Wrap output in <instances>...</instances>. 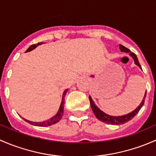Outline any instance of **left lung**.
Segmentation results:
<instances>
[{
  "label": "left lung",
  "mask_w": 156,
  "mask_h": 156,
  "mask_svg": "<svg viewBox=\"0 0 156 156\" xmlns=\"http://www.w3.org/2000/svg\"><path fill=\"white\" fill-rule=\"evenodd\" d=\"M119 48H120V50H121L122 52H130L129 55L133 58H134V62H135L136 65L141 68L139 62H138L137 57L136 56V55L134 54V52H131V51H130L128 48L125 47V46H122V45H119ZM146 94H147V91L145 92V95H144V100L142 101V102H141V104H140L139 107H138L137 108H136L135 110H134V111L131 112V113L126 114V115H121V116H112V115H107V114H106L105 113H104V112L101 111V110L100 109H99L98 107L94 104V103L93 102L92 99H91V98L90 97V96H89V101H90V104H91V109H92L93 113H94V115H95V116L97 117L98 119H99L100 121L103 122L107 123V124L122 125L124 124V123L128 122L130 121L131 119L134 118V115H135L136 114L140 111V110L141 107H143V105H144V99H145L146 98Z\"/></svg>",
  "instance_id": "left-lung-1"
}]
</instances>
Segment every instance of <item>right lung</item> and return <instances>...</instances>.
<instances>
[{
    "label": "right lung",
    "instance_id": "obj_1",
    "mask_svg": "<svg viewBox=\"0 0 156 156\" xmlns=\"http://www.w3.org/2000/svg\"><path fill=\"white\" fill-rule=\"evenodd\" d=\"M42 43H38L37 44L31 45V46H30V47L28 48V49H27L26 52H29V51H31L32 49H35V48H36L37 46H38V45H41V44H42ZM67 89H66L65 91H64L63 96H62V104H61V105H60V108H59L58 111V113H56V115H54V116L52 117V118L49 119V120H46V121L40 122H30V121H28V120L25 119L23 118L24 120H25V121H26L27 122H28L30 125H33V126H41V127L49 126H52V125L55 124V123L58 122L59 120H60L61 119H62V115H63V113H64V104H65V94H66V93H67Z\"/></svg>",
    "mask_w": 156,
    "mask_h": 156
}]
</instances>
